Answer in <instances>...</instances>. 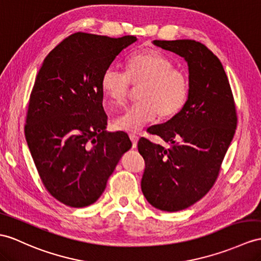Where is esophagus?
<instances>
[{"label":"esophagus","instance_id":"esophagus-1","mask_svg":"<svg viewBox=\"0 0 261 261\" xmlns=\"http://www.w3.org/2000/svg\"><path fill=\"white\" fill-rule=\"evenodd\" d=\"M129 138H130V141L133 143V148H136L137 147V142H138V136L132 134V135H129Z\"/></svg>","mask_w":261,"mask_h":261}]
</instances>
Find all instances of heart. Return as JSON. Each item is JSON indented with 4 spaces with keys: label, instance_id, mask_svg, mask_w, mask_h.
Masks as SVG:
<instances>
[{
    "label": "heart",
    "instance_id": "obj_1",
    "mask_svg": "<svg viewBox=\"0 0 261 261\" xmlns=\"http://www.w3.org/2000/svg\"><path fill=\"white\" fill-rule=\"evenodd\" d=\"M126 73L107 67L100 79V88L114 105H123L132 84L139 87L141 103L133 105L114 119L115 129L138 133L157 114L162 118L175 116L188 98L189 84L186 74L174 67L166 55L156 49L141 50L126 63Z\"/></svg>",
    "mask_w": 261,
    "mask_h": 261
}]
</instances>
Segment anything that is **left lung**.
Returning <instances> with one entry per match:
<instances>
[{
  "label": "left lung",
  "mask_w": 261,
  "mask_h": 261,
  "mask_svg": "<svg viewBox=\"0 0 261 261\" xmlns=\"http://www.w3.org/2000/svg\"><path fill=\"white\" fill-rule=\"evenodd\" d=\"M156 46L185 59L189 72L187 101L179 113L149 130L170 145L141 138L145 161L142 192L151 206L178 212L204 197L219 175L237 127L229 81L221 62L194 40L154 41Z\"/></svg>",
  "instance_id": "1"
}]
</instances>
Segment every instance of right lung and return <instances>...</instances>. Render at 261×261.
<instances>
[{"label": "right lung", "mask_w": 261, "mask_h": 261, "mask_svg": "<svg viewBox=\"0 0 261 261\" xmlns=\"http://www.w3.org/2000/svg\"><path fill=\"white\" fill-rule=\"evenodd\" d=\"M136 41L77 32L50 50L36 76L25 137L43 185L66 206L94 204L132 147L126 133L105 130L100 79Z\"/></svg>", "instance_id": "1"}]
</instances>
